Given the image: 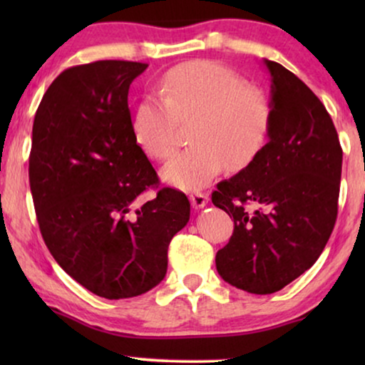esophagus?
Returning <instances> with one entry per match:
<instances>
[{"mask_svg":"<svg viewBox=\"0 0 365 365\" xmlns=\"http://www.w3.org/2000/svg\"><path fill=\"white\" fill-rule=\"evenodd\" d=\"M189 199H191V204H192L194 209H202L207 204L209 196H207V194H204V192H194V194H191V196H189Z\"/></svg>","mask_w":365,"mask_h":365,"instance_id":"obj_1","label":"esophagus"}]
</instances>
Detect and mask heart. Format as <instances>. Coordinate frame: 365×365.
Instances as JSON below:
<instances>
[{
    "label": "heart",
    "mask_w": 365,
    "mask_h": 365,
    "mask_svg": "<svg viewBox=\"0 0 365 365\" xmlns=\"http://www.w3.org/2000/svg\"><path fill=\"white\" fill-rule=\"evenodd\" d=\"M159 94L138 104L133 131L149 158L166 161L178 149L179 124H192V148L163 169L164 181L178 189L199 191L224 166L232 171L246 168L271 136L274 106L267 93L217 63L174 68Z\"/></svg>",
    "instance_id": "b5f03b06"
}]
</instances>
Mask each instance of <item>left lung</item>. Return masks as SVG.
Listing matches in <instances>:
<instances>
[{"label":"left lung","mask_w":365,"mask_h":365,"mask_svg":"<svg viewBox=\"0 0 365 365\" xmlns=\"http://www.w3.org/2000/svg\"><path fill=\"white\" fill-rule=\"evenodd\" d=\"M274 123L261 154L217 184L212 204L234 219L216 254L219 276L251 294H272L312 267L337 219L342 148L316 94L276 61Z\"/></svg>","instance_id":"left-lung-1"}]
</instances>
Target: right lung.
Listing matches in <instances>:
<instances>
[{"mask_svg":"<svg viewBox=\"0 0 365 365\" xmlns=\"http://www.w3.org/2000/svg\"><path fill=\"white\" fill-rule=\"evenodd\" d=\"M146 63L94 61L64 69L39 103L29 187L39 231L74 281L106 299L141 296L168 271V247L191 204L159 189L134 138L129 86ZM158 192L151 202L140 196Z\"/></svg>","mask_w":365,"mask_h":365,"instance_id":"obj_1","label":"right lung"}]
</instances>
